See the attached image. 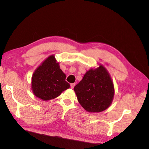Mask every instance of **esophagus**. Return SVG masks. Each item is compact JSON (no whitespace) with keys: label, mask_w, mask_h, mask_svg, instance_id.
<instances>
[{"label":"esophagus","mask_w":149,"mask_h":149,"mask_svg":"<svg viewBox=\"0 0 149 149\" xmlns=\"http://www.w3.org/2000/svg\"><path fill=\"white\" fill-rule=\"evenodd\" d=\"M70 86H71V88L73 89V88H74V86H75V83H71V84H70Z\"/></svg>","instance_id":"esophagus-1"}]
</instances>
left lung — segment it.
Here are the masks:
<instances>
[{
	"instance_id": "left-lung-1",
	"label": "left lung",
	"mask_w": 149,
	"mask_h": 149,
	"mask_svg": "<svg viewBox=\"0 0 149 149\" xmlns=\"http://www.w3.org/2000/svg\"><path fill=\"white\" fill-rule=\"evenodd\" d=\"M74 91L80 104L89 112L106 110L111 104L114 95L113 83L102 65L88 71L82 80L75 86Z\"/></svg>"
}]
</instances>
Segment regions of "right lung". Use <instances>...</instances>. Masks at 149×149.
<instances>
[{"label": "right lung", "mask_w": 149, "mask_h": 149, "mask_svg": "<svg viewBox=\"0 0 149 149\" xmlns=\"http://www.w3.org/2000/svg\"><path fill=\"white\" fill-rule=\"evenodd\" d=\"M60 68L54 55L49 56L39 66L31 78V89L35 95L43 101L59 96L70 85Z\"/></svg>", "instance_id": "add662e5"}]
</instances>
